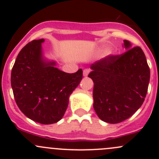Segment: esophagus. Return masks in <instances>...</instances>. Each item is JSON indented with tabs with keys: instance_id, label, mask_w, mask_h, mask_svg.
Returning a JSON list of instances; mask_svg holds the SVG:
<instances>
[{
	"instance_id": "34e87169",
	"label": "esophagus",
	"mask_w": 159,
	"mask_h": 159,
	"mask_svg": "<svg viewBox=\"0 0 159 159\" xmlns=\"http://www.w3.org/2000/svg\"><path fill=\"white\" fill-rule=\"evenodd\" d=\"M89 72H90V69H89V68H86V69L83 70V75H84V77H87L88 75H89Z\"/></svg>"
}]
</instances>
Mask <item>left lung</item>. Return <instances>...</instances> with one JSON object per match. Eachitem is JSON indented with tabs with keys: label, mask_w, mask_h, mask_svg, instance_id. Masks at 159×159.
Segmentation results:
<instances>
[{
	"label": "left lung",
	"mask_w": 159,
	"mask_h": 159,
	"mask_svg": "<svg viewBox=\"0 0 159 159\" xmlns=\"http://www.w3.org/2000/svg\"><path fill=\"white\" fill-rule=\"evenodd\" d=\"M120 55H109L91 65L89 75L94 81L93 107L98 118L117 124L128 119L142 106L146 96L150 69L140 47L131 48Z\"/></svg>",
	"instance_id": "obj_1"
}]
</instances>
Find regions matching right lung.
<instances>
[{
	"label": "right lung",
	"mask_w": 159,
	"mask_h": 159,
	"mask_svg": "<svg viewBox=\"0 0 159 159\" xmlns=\"http://www.w3.org/2000/svg\"><path fill=\"white\" fill-rule=\"evenodd\" d=\"M44 41L34 40L19 52L11 70V83L20 110L30 119L49 125L64 116L83 71L66 73L56 68L55 61H46L41 48Z\"/></svg>",
	"instance_id": "obj_1"
}]
</instances>
